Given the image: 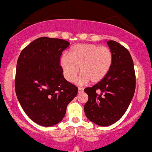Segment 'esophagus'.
<instances>
[{"instance_id": "esophagus-1", "label": "esophagus", "mask_w": 152, "mask_h": 152, "mask_svg": "<svg viewBox=\"0 0 152 152\" xmlns=\"http://www.w3.org/2000/svg\"><path fill=\"white\" fill-rule=\"evenodd\" d=\"M83 91V88H78V93H82Z\"/></svg>"}]
</instances>
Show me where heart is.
<instances>
[{"label": "heart", "mask_w": 152, "mask_h": 152, "mask_svg": "<svg viewBox=\"0 0 152 152\" xmlns=\"http://www.w3.org/2000/svg\"><path fill=\"white\" fill-rule=\"evenodd\" d=\"M113 53L108 47L95 44H76L71 48L68 55L60 59L64 78L74 82L80 72L78 84L84 85L91 80L100 82L108 74L113 64Z\"/></svg>", "instance_id": "1"}]
</instances>
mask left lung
Instances as JSON below:
<instances>
[{"mask_svg": "<svg viewBox=\"0 0 152 152\" xmlns=\"http://www.w3.org/2000/svg\"><path fill=\"white\" fill-rule=\"evenodd\" d=\"M107 43L113 53L112 66L100 82L84 89L88 95L86 116L100 126H110L124 116L135 90V73L129 51L114 41Z\"/></svg>", "mask_w": 152, "mask_h": 152, "instance_id": "left-lung-1", "label": "left lung"}]
</instances>
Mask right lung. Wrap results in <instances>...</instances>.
Masks as SVG:
<instances>
[{
  "instance_id": "right-lung-1",
  "label": "right lung",
  "mask_w": 152,
  "mask_h": 152,
  "mask_svg": "<svg viewBox=\"0 0 152 152\" xmlns=\"http://www.w3.org/2000/svg\"><path fill=\"white\" fill-rule=\"evenodd\" d=\"M69 43L41 37L24 48L17 62L15 92L23 110L40 126L58 124L78 88L65 79L60 57Z\"/></svg>"
}]
</instances>
